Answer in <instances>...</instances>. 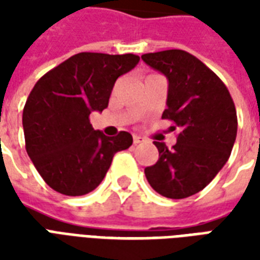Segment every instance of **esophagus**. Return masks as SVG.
<instances>
[{
	"label": "esophagus",
	"mask_w": 260,
	"mask_h": 260,
	"mask_svg": "<svg viewBox=\"0 0 260 260\" xmlns=\"http://www.w3.org/2000/svg\"><path fill=\"white\" fill-rule=\"evenodd\" d=\"M143 141H145V139H143L142 136L134 135V143H135V145H138V143H141V142H143Z\"/></svg>",
	"instance_id": "34e87169"
}]
</instances>
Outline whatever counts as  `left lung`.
<instances>
[{
    "instance_id": "8db88e82",
    "label": "left lung",
    "mask_w": 260,
    "mask_h": 260,
    "mask_svg": "<svg viewBox=\"0 0 260 260\" xmlns=\"http://www.w3.org/2000/svg\"><path fill=\"white\" fill-rule=\"evenodd\" d=\"M142 59L169 79L161 118L181 129L171 149L154 142L158 160L145 175L157 193L184 199L202 191L227 163L238 125L234 102L221 79L192 54L166 50Z\"/></svg>"
}]
</instances>
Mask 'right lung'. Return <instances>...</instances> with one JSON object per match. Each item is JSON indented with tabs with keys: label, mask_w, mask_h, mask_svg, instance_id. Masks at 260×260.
Masks as SVG:
<instances>
[{
	"label": "right lung",
	"mask_w": 260,
	"mask_h": 260,
	"mask_svg": "<svg viewBox=\"0 0 260 260\" xmlns=\"http://www.w3.org/2000/svg\"><path fill=\"white\" fill-rule=\"evenodd\" d=\"M139 62L135 54L79 53L37 80L23 108L26 152L50 188L68 196L96 189L114 154L132 145L121 131L106 136L90 124L107 108L115 80Z\"/></svg>",
	"instance_id": "obj_1"
}]
</instances>
